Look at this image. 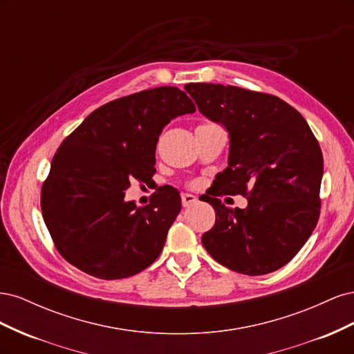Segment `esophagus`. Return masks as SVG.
<instances>
[{
	"label": "esophagus",
	"mask_w": 354,
	"mask_h": 354,
	"mask_svg": "<svg viewBox=\"0 0 354 354\" xmlns=\"http://www.w3.org/2000/svg\"><path fill=\"white\" fill-rule=\"evenodd\" d=\"M198 199L195 195H190V194H183L181 195V203H183V207H190L194 205V203H196Z\"/></svg>",
	"instance_id": "esophagus-1"
}]
</instances>
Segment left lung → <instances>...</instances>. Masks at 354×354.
Returning a JSON list of instances; mask_svg holds the SVG:
<instances>
[{
    "mask_svg": "<svg viewBox=\"0 0 354 354\" xmlns=\"http://www.w3.org/2000/svg\"><path fill=\"white\" fill-rule=\"evenodd\" d=\"M202 115L230 137L229 165L214 180L216 224L202 234L214 260L260 276L294 259L320 214L324 156L303 115L272 94L233 85L186 84ZM221 194H242L245 210L226 207Z\"/></svg>",
    "mask_w": 354,
    "mask_h": 354,
    "instance_id": "8db88e82",
    "label": "left lung"
}]
</instances>
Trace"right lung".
<instances>
[{
    "instance_id": "right-lung-1",
    "label": "right lung",
    "mask_w": 354,
    "mask_h": 354,
    "mask_svg": "<svg viewBox=\"0 0 354 354\" xmlns=\"http://www.w3.org/2000/svg\"><path fill=\"white\" fill-rule=\"evenodd\" d=\"M196 111L185 91L158 87L100 106L59 146L41 190L57 251L90 276L113 281L151 266L181 209L176 189L146 207L125 201L131 180L151 181L162 128Z\"/></svg>"
}]
</instances>
